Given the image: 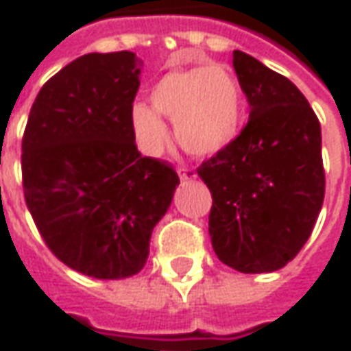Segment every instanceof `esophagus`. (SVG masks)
Segmentation results:
<instances>
[{
    "instance_id": "esophagus-1",
    "label": "esophagus",
    "mask_w": 351,
    "mask_h": 351,
    "mask_svg": "<svg viewBox=\"0 0 351 351\" xmlns=\"http://www.w3.org/2000/svg\"><path fill=\"white\" fill-rule=\"evenodd\" d=\"M178 176L182 182H191L197 178V171L193 168H178Z\"/></svg>"
}]
</instances>
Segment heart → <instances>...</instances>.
Listing matches in <instances>:
<instances>
[{
	"label": "heart",
	"instance_id": "heart-1",
	"mask_svg": "<svg viewBox=\"0 0 351 351\" xmlns=\"http://www.w3.org/2000/svg\"><path fill=\"white\" fill-rule=\"evenodd\" d=\"M154 109L134 103L130 125L146 154H160L168 142L162 117L176 123V136L183 148L201 158L224 152L238 138L244 125L242 89L224 66H193L171 70L152 89Z\"/></svg>",
	"mask_w": 351,
	"mask_h": 351
}]
</instances>
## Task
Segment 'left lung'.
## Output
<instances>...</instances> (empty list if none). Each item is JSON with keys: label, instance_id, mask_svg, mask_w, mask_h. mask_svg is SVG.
I'll use <instances>...</instances> for the list:
<instances>
[{"label": "left lung", "instance_id": "8db88e82", "mask_svg": "<svg viewBox=\"0 0 351 351\" xmlns=\"http://www.w3.org/2000/svg\"><path fill=\"white\" fill-rule=\"evenodd\" d=\"M250 105L248 125L197 169L213 207L210 244L242 274H269L299 254L324 201L320 123L287 77L246 52H232Z\"/></svg>", "mask_w": 351, "mask_h": 351}]
</instances>
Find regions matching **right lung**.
<instances>
[{"mask_svg": "<svg viewBox=\"0 0 351 351\" xmlns=\"http://www.w3.org/2000/svg\"><path fill=\"white\" fill-rule=\"evenodd\" d=\"M142 60L91 52L38 91L23 136V189L52 254L95 279H125L148 260L150 236L180 178L134 144Z\"/></svg>", "mask_w": 351, "mask_h": 351, "instance_id": "right-lung-1", "label": "right lung"}]
</instances>
